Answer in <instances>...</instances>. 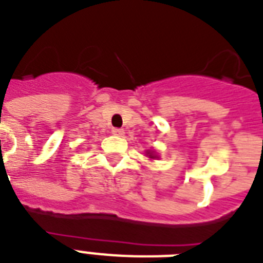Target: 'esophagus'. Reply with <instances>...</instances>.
I'll list each match as a JSON object with an SVG mask.
<instances>
[{
	"label": "esophagus",
	"instance_id": "1",
	"mask_svg": "<svg viewBox=\"0 0 263 263\" xmlns=\"http://www.w3.org/2000/svg\"><path fill=\"white\" fill-rule=\"evenodd\" d=\"M112 134H114V135L121 136L124 134V129H123V128H112Z\"/></svg>",
	"mask_w": 263,
	"mask_h": 263
}]
</instances>
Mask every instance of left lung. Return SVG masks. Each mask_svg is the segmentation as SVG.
<instances>
[{
  "instance_id": "left-lung-1",
  "label": "left lung",
  "mask_w": 263,
  "mask_h": 263,
  "mask_svg": "<svg viewBox=\"0 0 263 263\" xmlns=\"http://www.w3.org/2000/svg\"><path fill=\"white\" fill-rule=\"evenodd\" d=\"M149 156H151V158H154V156H152V155H149Z\"/></svg>"
}]
</instances>
